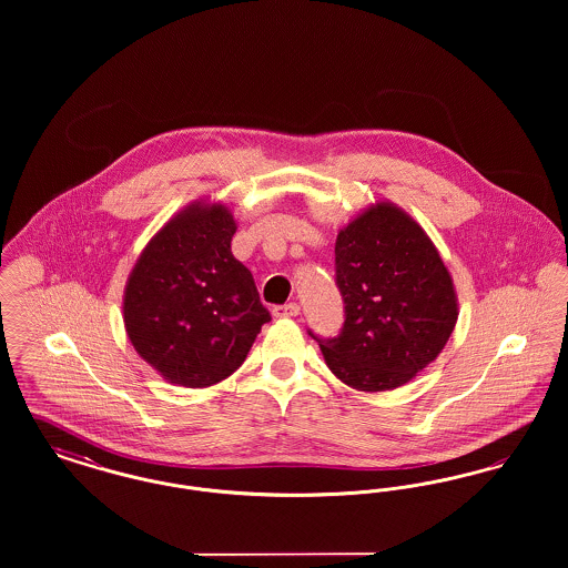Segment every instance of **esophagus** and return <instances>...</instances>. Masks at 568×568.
<instances>
[{
    "instance_id": "esophagus-1",
    "label": "esophagus",
    "mask_w": 568,
    "mask_h": 568,
    "mask_svg": "<svg viewBox=\"0 0 568 568\" xmlns=\"http://www.w3.org/2000/svg\"><path fill=\"white\" fill-rule=\"evenodd\" d=\"M272 315L278 317V320L297 317V315H300V306H297L296 302H290V304H283V306H274V308H272Z\"/></svg>"
}]
</instances>
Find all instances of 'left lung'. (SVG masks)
<instances>
[{
	"instance_id": "left-lung-1",
	"label": "left lung",
	"mask_w": 568,
	"mask_h": 568,
	"mask_svg": "<svg viewBox=\"0 0 568 568\" xmlns=\"http://www.w3.org/2000/svg\"><path fill=\"white\" fill-rule=\"evenodd\" d=\"M345 325L320 343L327 368L357 392H387L445 349L458 294L426 230L389 200L364 209L336 236Z\"/></svg>"
}]
</instances>
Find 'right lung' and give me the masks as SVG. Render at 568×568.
<instances>
[{
    "label": "right lung",
    "mask_w": 568,
    "mask_h": 568,
    "mask_svg": "<svg viewBox=\"0 0 568 568\" xmlns=\"http://www.w3.org/2000/svg\"><path fill=\"white\" fill-rule=\"evenodd\" d=\"M232 211L200 197L142 248L123 292V324L138 355L172 385L230 377L271 313L234 253Z\"/></svg>",
    "instance_id": "obj_1"
}]
</instances>
